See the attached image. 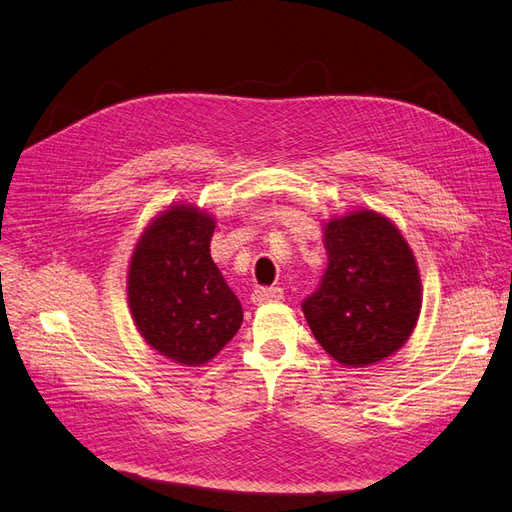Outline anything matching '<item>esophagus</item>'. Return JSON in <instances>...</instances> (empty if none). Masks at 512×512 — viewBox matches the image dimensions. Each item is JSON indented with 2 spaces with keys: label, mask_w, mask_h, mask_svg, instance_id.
<instances>
[{
  "label": "esophagus",
  "mask_w": 512,
  "mask_h": 512,
  "mask_svg": "<svg viewBox=\"0 0 512 512\" xmlns=\"http://www.w3.org/2000/svg\"><path fill=\"white\" fill-rule=\"evenodd\" d=\"M284 297V290L280 286H262L256 288L252 293V301L254 303H271V301H280Z\"/></svg>",
  "instance_id": "obj_1"
}]
</instances>
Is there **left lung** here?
I'll return each instance as SVG.
<instances>
[{
    "label": "left lung",
    "mask_w": 512,
    "mask_h": 512,
    "mask_svg": "<svg viewBox=\"0 0 512 512\" xmlns=\"http://www.w3.org/2000/svg\"><path fill=\"white\" fill-rule=\"evenodd\" d=\"M329 265L301 310L342 366H368L403 347L416 327L422 286L407 241L390 219L357 211L325 226Z\"/></svg>",
    "instance_id": "1"
}]
</instances>
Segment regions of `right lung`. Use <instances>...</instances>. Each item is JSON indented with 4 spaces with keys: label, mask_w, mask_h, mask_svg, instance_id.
I'll use <instances>...</instances> for the list:
<instances>
[{
    "label": "right lung",
    "mask_w": 512,
    "mask_h": 512,
    "mask_svg": "<svg viewBox=\"0 0 512 512\" xmlns=\"http://www.w3.org/2000/svg\"><path fill=\"white\" fill-rule=\"evenodd\" d=\"M213 219L172 206L150 224L129 267V306L142 338L161 355L200 366L243 323V308L211 258Z\"/></svg>",
    "instance_id": "obj_1"
}]
</instances>
